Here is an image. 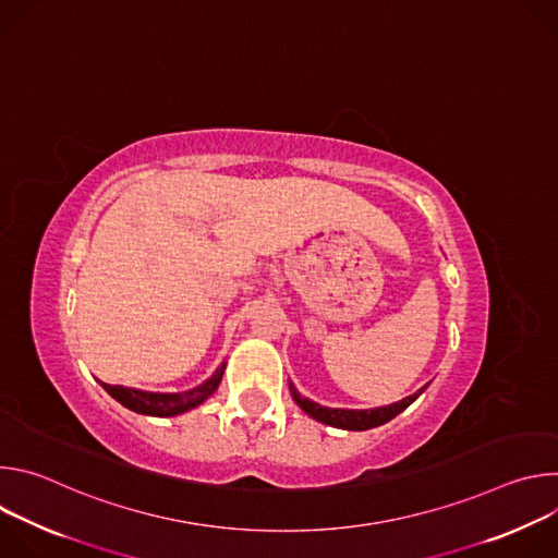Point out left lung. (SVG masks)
I'll return each mask as SVG.
<instances>
[{
    "mask_svg": "<svg viewBox=\"0 0 558 558\" xmlns=\"http://www.w3.org/2000/svg\"><path fill=\"white\" fill-rule=\"evenodd\" d=\"M426 388H428V384H426L424 388H420L417 392L404 397V400L395 402V404H388V407L355 411V409H329V407L315 404L313 400H308V397L300 395L298 388L289 381V390H291L293 402H295L308 417H313L315 422H323V424H327V426H333V428H342V430H368V428H375V426H381V424L390 422L395 415H400L402 411H407Z\"/></svg>",
    "mask_w": 558,
    "mask_h": 558,
    "instance_id": "8db88e82",
    "label": "left lung"
}]
</instances>
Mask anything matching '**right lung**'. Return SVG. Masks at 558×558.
Instances as JSON below:
<instances>
[{"instance_id":"1","label":"right lung","mask_w":558,"mask_h":558,"mask_svg":"<svg viewBox=\"0 0 558 558\" xmlns=\"http://www.w3.org/2000/svg\"><path fill=\"white\" fill-rule=\"evenodd\" d=\"M225 366H227V362H222L214 371V375L207 377L203 384H198L190 390H183V392H154V390L128 388V386L106 384V381H101V386L106 388L108 395L114 397L121 407H125L138 415L177 417V415H183V413L201 407L205 400H209L225 375Z\"/></svg>"}]
</instances>
